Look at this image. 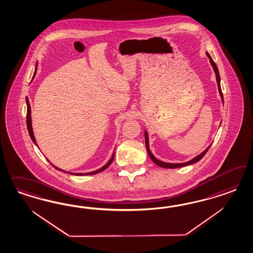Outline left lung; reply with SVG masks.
<instances>
[{"instance_id":"8db88e82","label":"left lung","mask_w":253,"mask_h":253,"mask_svg":"<svg viewBox=\"0 0 253 253\" xmlns=\"http://www.w3.org/2000/svg\"><path fill=\"white\" fill-rule=\"evenodd\" d=\"M206 54H207V56L209 57V59H210L211 65L212 66V68L214 69L215 75H216V81H217V85H218V90H219L220 95H221V98H222V103H223V96H222V89H221V84H220V81H221V79H220L219 70H218V68H217V66H216L215 62L213 61V59L211 58V56L210 55V54H209V53H206ZM145 138H146V150H147V153H148L149 158L152 160V161H153L155 164H157L158 166L162 167V168H181V167H184V166H187V165H191L193 163H196V162H198V161H200V160L205 156V154L207 153L208 150H209V148H210V146H210L209 147H207V148H206L202 153L199 154V156L195 157L194 159H192V160H190L189 161H187V162H184V163H167V162H163V161H159L158 159H156V158L154 157L153 154L151 153V151H150V149H149L148 134H147V131H146V130H145Z\"/></svg>"}]
</instances>
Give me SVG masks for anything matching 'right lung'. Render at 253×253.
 Wrapping results in <instances>:
<instances>
[{
	"label": "right lung",
	"instance_id": "1",
	"mask_svg": "<svg viewBox=\"0 0 253 253\" xmlns=\"http://www.w3.org/2000/svg\"><path fill=\"white\" fill-rule=\"evenodd\" d=\"M36 69H37V65H36V68H35V71H34V74H33V77H32V79L35 77V74H36ZM26 102H27V107H28V109H27V127H28V130H29V133H30V136H31V140L33 141V143L36 145V146H38L37 144H36V140H35V137H34V134H33V130H32V125H31V106H30V103H29V99H28V97H27V99H26ZM114 155L115 153L112 155V157H111V159L109 160V161L107 162L106 165H104L102 168H100L99 169H96V170H94V171H91V172H86V173H73V172H69V171H65V170H63L61 169L57 168V167H55L54 165H53L52 163V165L54 166V168L56 169H59V170H62V171H65V172H68L69 174H74V175H79V176H81V175H93V174H96V173H98V172H101V171H103V170H105L112 163V161L114 160Z\"/></svg>",
	"mask_w": 253,
	"mask_h": 253
}]
</instances>
